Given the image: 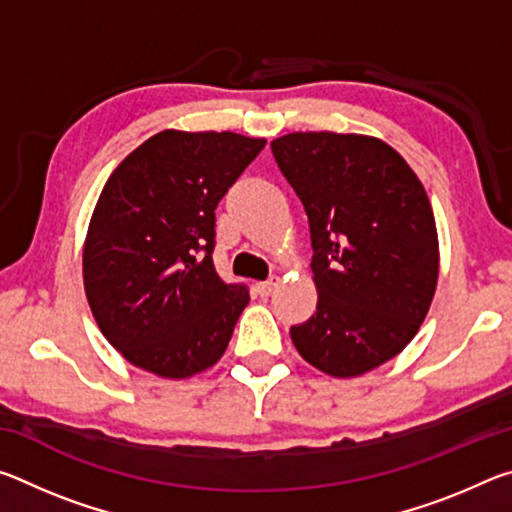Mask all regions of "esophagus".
I'll list each match as a JSON object with an SVG mask.
<instances>
[{"instance_id":"34e87169","label":"esophagus","mask_w":512,"mask_h":512,"mask_svg":"<svg viewBox=\"0 0 512 512\" xmlns=\"http://www.w3.org/2000/svg\"><path fill=\"white\" fill-rule=\"evenodd\" d=\"M277 287H280V277H271L266 282H257V293L259 296H271Z\"/></svg>"}]
</instances>
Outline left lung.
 I'll return each instance as SVG.
<instances>
[{"label":"left lung","mask_w":512,"mask_h":512,"mask_svg":"<svg viewBox=\"0 0 512 512\" xmlns=\"http://www.w3.org/2000/svg\"><path fill=\"white\" fill-rule=\"evenodd\" d=\"M273 158L305 205L316 314L291 327L300 357L350 379L418 334L438 284V232L424 192L393 146L357 133H289Z\"/></svg>","instance_id":"obj_1"}]
</instances>
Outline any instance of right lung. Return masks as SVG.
I'll use <instances>...</instances> for the list:
<instances>
[{"instance_id":"1","label":"right lung","mask_w":512,"mask_h":512,"mask_svg":"<svg viewBox=\"0 0 512 512\" xmlns=\"http://www.w3.org/2000/svg\"><path fill=\"white\" fill-rule=\"evenodd\" d=\"M264 137L162 131L110 173L83 246V284L101 334L121 357L187 379L223 357L244 284L214 271V210Z\"/></svg>"}]
</instances>
